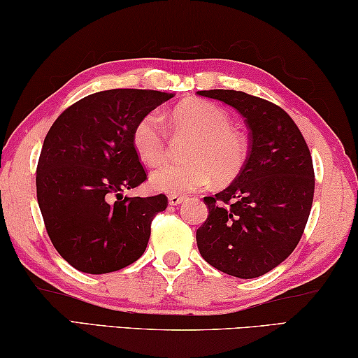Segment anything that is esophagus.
<instances>
[{
  "instance_id": "obj_1",
  "label": "esophagus",
  "mask_w": 358,
  "mask_h": 358,
  "mask_svg": "<svg viewBox=\"0 0 358 358\" xmlns=\"http://www.w3.org/2000/svg\"><path fill=\"white\" fill-rule=\"evenodd\" d=\"M183 201H185V197L178 196V194H171V196H169V203L171 205H180Z\"/></svg>"
}]
</instances>
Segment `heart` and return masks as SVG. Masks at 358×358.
I'll list each match as a JSON object with an SVG mask.
<instances>
[{
  "label": "heart",
  "instance_id": "1",
  "mask_svg": "<svg viewBox=\"0 0 358 358\" xmlns=\"http://www.w3.org/2000/svg\"><path fill=\"white\" fill-rule=\"evenodd\" d=\"M175 128L194 136L187 148L186 164H162L151 172L150 183L157 191L185 194L201 189L213 177L217 185L227 183L241 171L246 159V142L232 128V118L208 101H187L172 113ZM166 131L159 113L148 112L132 129V147L148 166L166 155Z\"/></svg>",
  "mask_w": 358,
  "mask_h": 358
}]
</instances>
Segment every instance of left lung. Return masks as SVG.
Returning <instances> with one entry per match:
<instances>
[{
    "label": "left lung",
    "mask_w": 358,
    "mask_h": 358,
    "mask_svg": "<svg viewBox=\"0 0 358 358\" xmlns=\"http://www.w3.org/2000/svg\"><path fill=\"white\" fill-rule=\"evenodd\" d=\"M237 108L250 129L243 167L226 189L203 197L201 256L224 273L251 280L286 260L305 230L314 197L310 148L281 107L235 90L197 92Z\"/></svg>",
    "instance_id": "8db88e82"
}]
</instances>
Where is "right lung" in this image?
Wrapping results in <instances>:
<instances>
[{
  "label": "right lung",
  "instance_id": "add662e5",
  "mask_svg": "<svg viewBox=\"0 0 358 358\" xmlns=\"http://www.w3.org/2000/svg\"><path fill=\"white\" fill-rule=\"evenodd\" d=\"M173 94L117 88L90 94L52 124L36 171L38 203L53 246L90 275L124 268L148 245L151 221L167 208L164 194L128 197L147 180L132 147L145 113Z\"/></svg>",
  "mask_w": 358,
  "mask_h": 358
}]
</instances>
